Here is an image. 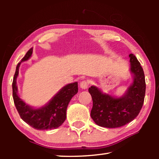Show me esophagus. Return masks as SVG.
<instances>
[{
  "instance_id": "esophagus-1",
  "label": "esophagus",
  "mask_w": 159,
  "mask_h": 159,
  "mask_svg": "<svg viewBox=\"0 0 159 159\" xmlns=\"http://www.w3.org/2000/svg\"><path fill=\"white\" fill-rule=\"evenodd\" d=\"M88 85H89V83H88V80H83L80 83V87L82 89H87L88 87Z\"/></svg>"
}]
</instances>
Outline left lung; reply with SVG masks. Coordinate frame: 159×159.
<instances>
[{"label":"left lung","mask_w":159,"mask_h":159,"mask_svg":"<svg viewBox=\"0 0 159 159\" xmlns=\"http://www.w3.org/2000/svg\"><path fill=\"white\" fill-rule=\"evenodd\" d=\"M129 57L133 81L123 96L117 98L104 93L95 85L88 89L93 102L91 118L101 127L114 128L125 125L138 116L143 105L146 91L143 69L134 55L130 54Z\"/></svg>","instance_id":"8db88e82"}]
</instances>
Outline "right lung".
<instances>
[{
	"label": "right lung",
	"instance_id": "1",
	"mask_svg": "<svg viewBox=\"0 0 159 159\" xmlns=\"http://www.w3.org/2000/svg\"><path fill=\"white\" fill-rule=\"evenodd\" d=\"M32 52L33 48H31L16 67L12 82V96L15 105L21 119L32 128L39 130L57 128L66 120L68 104L78 93V82L64 86L45 105L40 108H34L26 104L17 94V79L21 63L29 60Z\"/></svg>",
	"mask_w": 159,
	"mask_h": 159
}]
</instances>
